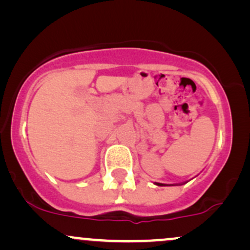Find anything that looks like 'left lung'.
I'll list each match as a JSON object with an SVG mask.
<instances>
[{"mask_svg": "<svg viewBox=\"0 0 250 250\" xmlns=\"http://www.w3.org/2000/svg\"><path fill=\"white\" fill-rule=\"evenodd\" d=\"M157 186H166V185H162V183H156Z\"/></svg>", "mask_w": 250, "mask_h": 250, "instance_id": "1", "label": "left lung"}]
</instances>
